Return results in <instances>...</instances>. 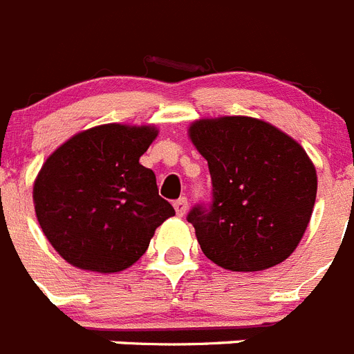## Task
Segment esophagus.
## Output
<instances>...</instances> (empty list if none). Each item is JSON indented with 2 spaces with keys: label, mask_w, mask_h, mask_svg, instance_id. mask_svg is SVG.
<instances>
[{
  "label": "esophagus",
  "mask_w": 354,
  "mask_h": 354,
  "mask_svg": "<svg viewBox=\"0 0 354 354\" xmlns=\"http://www.w3.org/2000/svg\"><path fill=\"white\" fill-rule=\"evenodd\" d=\"M174 207H175V212H177L179 216L186 214V211H187V198H186V196H183V198H179V200H175Z\"/></svg>",
  "instance_id": "esophagus-1"
}]
</instances>
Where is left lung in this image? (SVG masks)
Wrapping results in <instances>:
<instances>
[{
    "label": "left lung",
    "mask_w": 354,
    "mask_h": 354,
    "mask_svg": "<svg viewBox=\"0 0 354 354\" xmlns=\"http://www.w3.org/2000/svg\"><path fill=\"white\" fill-rule=\"evenodd\" d=\"M189 136L211 174V202L187 212L205 257L230 271L286 261L305 234L317 193L301 145L250 117L198 120Z\"/></svg>",
    "instance_id": "obj_1"
}]
</instances>
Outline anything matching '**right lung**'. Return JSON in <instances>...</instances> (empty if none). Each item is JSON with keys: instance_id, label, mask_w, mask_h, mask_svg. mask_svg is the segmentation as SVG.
Returning a JSON list of instances; mask_svg holds the SVG:
<instances>
[{"instance_id": "obj_1", "label": "right lung", "mask_w": 354, "mask_h": 354, "mask_svg": "<svg viewBox=\"0 0 354 354\" xmlns=\"http://www.w3.org/2000/svg\"><path fill=\"white\" fill-rule=\"evenodd\" d=\"M156 136L150 126L106 124L72 136L44 162L33 186L37 220L68 264L126 270L175 214L154 171L140 165Z\"/></svg>"}]
</instances>
